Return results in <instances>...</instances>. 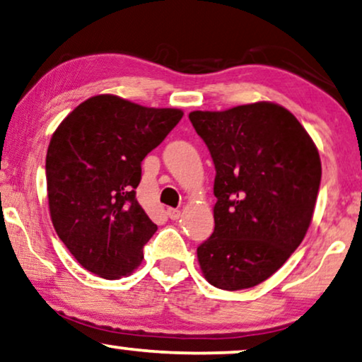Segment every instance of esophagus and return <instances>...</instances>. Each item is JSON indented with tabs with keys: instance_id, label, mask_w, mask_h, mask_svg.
I'll return each instance as SVG.
<instances>
[{
	"instance_id": "esophagus-1",
	"label": "esophagus",
	"mask_w": 362,
	"mask_h": 362,
	"mask_svg": "<svg viewBox=\"0 0 362 362\" xmlns=\"http://www.w3.org/2000/svg\"><path fill=\"white\" fill-rule=\"evenodd\" d=\"M167 215H168V218L170 220H178L180 218V210H177V209H168L167 210Z\"/></svg>"
}]
</instances>
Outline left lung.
I'll use <instances>...</instances> for the list:
<instances>
[{
  "label": "left lung",
  "mask_w": 362,
  "mask_h": 362,
  "mask_svg": "<svg viewBox=\"0 0 362 362\" xmlns=\"http://www.w3.org/2000/svg\"><path fill=\"white\" fill-rule=\"evenodd\" d=\"M215 163V230L197 248L210 285L257 286L285 264L310 228L321 182L317 148L283 105L194 110Z\"/></svg>",
  "instance_id": "left-lung-1"
}]
</instances>
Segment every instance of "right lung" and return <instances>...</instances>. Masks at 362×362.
Instances as JSON below:
<instances>
[{"instance_id": "obj_1", "label": "right lung", "mask_w": 362, "mask_h": 362, "mask_svg": "<svg viewBox=\"0 0 362 362\" xmlns=\"http://www.w3.org/2000/svg\"><path fill=\"white\" fill-rule=\"evenodd\" d=\"M182 115L100 94L77 105L52 134L46 156L51 220L88 272L119 279L142 263L157 225L136 199L141 163Z\"/></svg>"}]
</instances>
